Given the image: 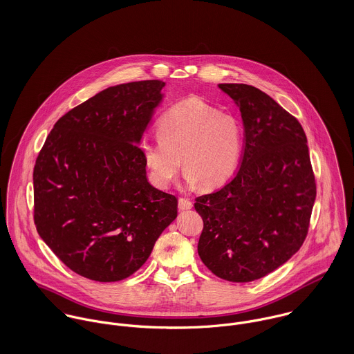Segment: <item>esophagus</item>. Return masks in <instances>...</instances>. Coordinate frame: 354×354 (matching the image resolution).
I'll list each match as a JSON object with an SVG mask.
<instances>
[{
    "label": "esophagus",
    "mask_w": 354,
    "mask_h": 354,
    "mask_svg": "<svg viewBox=\"0 0 354 354\" xmlns=\"http://www.w3.org/2000/svg\"><path fill=\"white\" fill-rule=\"evenodd\" d=\"M194 207L192 202L189 199H185V198H180L178 199V209L180 211H185V209H191Z\"/></svg>",
    "instance_id": "esophagus-1"
}]
</instances>
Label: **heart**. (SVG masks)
<instances>
[{
	"instance_id": "obj_1",
	"label": "heart",
	"mask_w": 354,
	"mask_h": 354,
	"mask_svg": "<svg viewBox=\"0 0 354 354\" xmlns=\"http://www.w3.org/2000/svg\"><path fill=\"white\" fill-rule=\"evenodd\" d=\"M158 139L142 143V158L152 185L166 189L183 165L191 185L212 189L236 171L244 147V127L232 113L199 98L174 104L158 122Z\"/></svg>"
}]
</instances>
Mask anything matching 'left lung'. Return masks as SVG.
<instances>
[{"mask_svg": "<svg viewBox=\"0 0 354 354\" xmlns=\"http://www.w3.org/2000/svg\"><path fill=\"white\" fill-rule=\"evenodd\" d=\"M241 111L244 147L234 177L196 199L204 222L198 252L230 282H251L285 264L306 237L316 198L300 122L248 84L218 86Z\"/></svg>", "mask_w": 354, "mask_h": 354, "instance_id": "obj_1", "label": "left lung"}]
</instances>
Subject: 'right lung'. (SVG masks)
Masks as SVG:
<instances>
[{
  "instance_id": "add662e5",
  "label": "right lung",
  "mask_w": 354,
  "mask_h": 354,
  "mask_svg": "<svg viewBox=\"0 0 354 354\" xmlns=\"http://www.w3.org/2000/svg\"><path fill=\"white\" fill-rule=\"evenodd\" d=\"M163 87L145 80L103 90L55 122L37 158V230L84 278L131 277L177 218L176 196L149 183L139 147Z\"/></svg>"
}]
</instances>
